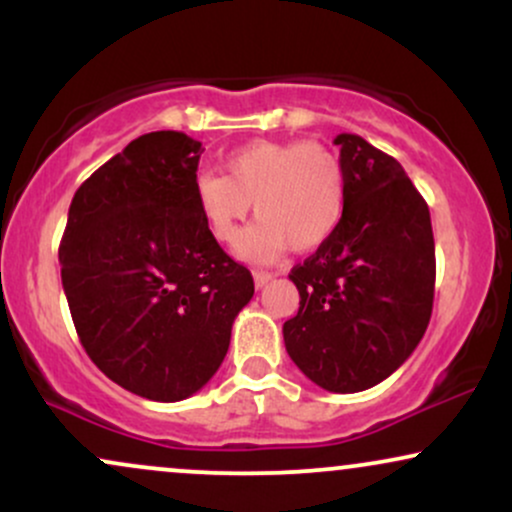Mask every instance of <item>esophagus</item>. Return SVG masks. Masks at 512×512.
I'll list each match as a JSON object with an SVG mask.
<instances>
[{
	"mask_svg": "<svg viewBox=\"0 0 512 512\" xmlns=\"http://www.w3.org/2000/svg\"><path fill=\"white\" fill-rule=\"evenodd\" d=\"M252 279H255L257 289H262L264 284H269V281L274 279V274L272 272H262V269H255V272H252Z\"/></svg>",
	"mask_w": 512,
	"mask_h": 512,
	"instance_id": "1",
	"label": "esophagus"
}]
</instances>
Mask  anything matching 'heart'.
I'll list each match as a JSON object with an SVG mask.
<instances>
[{
    "mask_svg": "<svg viewBox=\"0 0 512 512\" xmlns=\"http://www.w3.org/2000/svg\"><path fill=\"white\" fill-rule=\"evenodd\" d=\"M349 182L342 158L317 142L255 139L221 161V175L197 180V207L219 243L238 240L255 209L260 221L240 238L245 260L267 262L286 248L313 252L337 233Z\"/></svg>",
    "mask_w": 512,
    "mask_h": 512,
    "instance_id": "obj_1",
    "label": "heart"
}]
</instances>
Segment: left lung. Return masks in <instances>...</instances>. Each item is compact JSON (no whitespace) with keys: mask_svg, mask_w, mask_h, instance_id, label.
I'll return each mask as SVG.
<instances>
[{"mask_svg":"<svg viewBox=\"0 0 512 512\" xmlns=\"http://www.w3.org/2000/svg\"><path fill=\"white\" fill-rule=\"evenodd\" d=\"M349 182L337 233L289 279L301 293L284 322L291 361L330 392L383 383L411 356L433 310L436 243L426 199L392 156L339 134Z\"/></svg>","mask_w":512,"mask_h":512,"instance_id":"obj_1","label":"left lung"}]
</instances>
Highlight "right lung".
Listing matches in <instances>:
<instances>
[{"label":"right lung","mask_w":512,"mask_h":512,"mask_svg":"<svg viewBox=\"0 0 512 512\" xmlns=\"http://www.w3.org/2000/svg\"><path fill=\"white\" fill-rule=\"evenodd\" d=\"M202 154L173 129L129 142L76 190L60 243L81 346L113 383L154 402L209 383L255 293L199 214Z\"/></svg>","instance_id":"obj_1"}]
</instances>
